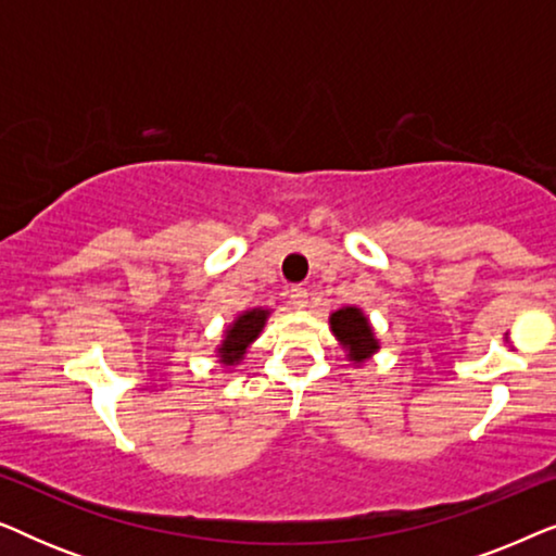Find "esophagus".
I'll return each mask as SVG.
<instances>
[{
    "instance_id": "34e87169",
    "label": "esophagus",
    "mask_w": 556,
    "mask_h": 556,
    "mask_svg": "<svg viewBox=\"0 0 556 556\" xmlns=\"http://www.w3.org/2000/svg\"><path fill=\"white\" fill-rule=\"evenodd\" d=\"M288 301H291L293 308H306L308 306V291H306V288L295 286V288H291V291H288Z\"/></svg>"
}]
</instances>
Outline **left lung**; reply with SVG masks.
I'll return each instance as SVG.
<instances>
[{
	"mask_svg": "<svg viewBox=\"0 0 556 556\" xmlns=\"http://www.w3.org/2000/svg\"><path fill=\"white\" fill-rule=\"evenodd\" d=\"M329 324H331L333 337H337L341 341V346L349 352L346 354L349 362L354 364L367 362L369 356L379 349V341L375 337V331H371L369 318L362 314V308L344 306L333 311Z\"/></svg>",
	"mask_w": 556,
	"mask_h": 556,
	"instance_id": "obj_1",
	"label": "left lung"
}]
</instances>
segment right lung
I'll return each mask as SVG.
<instances>
[{"label":"right lung","mask_w":556,"mask_h":556,"mask_svg":"<svg viewBox=\"0 0 556 556\" xmlns=\"http://www.w3.org/2000/svg\"><path fill=\"white\" fill-rule=\"evenodd\" d=\"M268 314H270L268 308H250V311H245V314H240L238 318H235V321L227 326L223 344H219V349H217L219 362L227 364V367L238 364L242 356H245L248 346L253 344L257 337H261Z\"/></svg>","instance_id":"add662e5"}]
</instances>
